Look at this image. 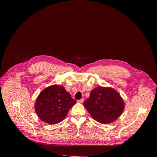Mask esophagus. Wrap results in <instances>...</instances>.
<instances>
[{
    "mask_svg": "<svg viewBox=\"0 0 157 157\" xmlns=\"http://www.w3.org/2000/svg\"><path fill=\"white\" fill-rule=\"evenodd\" d=\"M84 102V99L82 98L81 99H79L78 101V102H79V103H82Z\"/></svg>",
    "mask_w": 157,
    "mask_h": 157,
    "instance_id": "34e87169",
    "label": "esophagus"
}]
</instances>
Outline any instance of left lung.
<instances>
[{
  "instance_id": "left-lung-1",
  "label": "left lung",
  "mask_w": 157,
  "mask_h": 157,
  "mask_svg": "<svg viewBox=\"0 0 157 157\" xmlns=\"http://www.w3.org/2000/svg\"><path fill=\"white\" fill-rule=\"evenodd\" d=\"M84 105L97 122L107 124L115 121L124 109V102L119 93L112 87H97L91 92Z\"/></svg>"
}]
</instances>
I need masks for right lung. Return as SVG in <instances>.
<instances>
[{
	"instance_id": "obj_1",
	"label": "right lung",
	"mask_w": 157,
	"mask_h": 157,
	"mask_svg": "<svg viewBox=\"0 0 157 157\" xmlns=\"http://www.w3.org/2000/svg\"><path fill=\"white\" fill-rule=\"evenodd\" d=\"M76 102L63 86L55 84L40 93L35 104V110L42 121L53 125L64 120Z\"/></svg>"
}]
</instances>
